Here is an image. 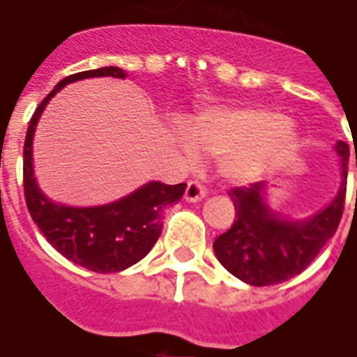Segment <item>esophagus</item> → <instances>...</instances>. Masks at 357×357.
I'll return each instance as SVG.
<instances>
[{
  "instance_id": "esophagus-1",
  "label": "esophagus",
  "mask_w": 357,
  "mask_h": 357,
  "mask_svg": "<svg viewBox=\"0 0 357 357\" xmlns=\"http://www.w3.org/2000/svg\"><path fill=\"white\" fill-rule=\"evenodd\" d=\"M207 194V190L199 184V182H188L186 184V190H184V199L190 202V204H196V202H202Z\"/></svg>"
}]
</instances>
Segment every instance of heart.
<instances>
[{
	"instance_id": "b5f03b06",
	"label": "heart",
	"mask_w": 357,
	"mask_h": 357,
	"mask_svg": "<svg viewBox=\"0 0 357 357\" xmlns=\"http://www.w3.org/2000/svg\"><path fill=\"white\" fill-rule=\"evenodd\" d=\"M175 137L190 160L197 150L218 158V175L238 186L268 175L298 142L291 119L259 106L204 108L190 119L188 131L178 129Z\"/></svg>"
}]
</instances>
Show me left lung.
I'll use <instances>...</instances> for the list:
<instances>
[{"label":"left lung","instance_id":"8db88e82","mask_svg":"<svg viewBox=\"0 0 357 357\" xmlns=\"http://www.w3.org/2000/svg\"><path fill=\"white\" fill-rule=\"evenodd\" d=\"M340 158V186L327 207L304 218L285 217L268 204V184L228 192L236 207L232 228L213 243L220 264L241 282L264 287L287 282L308 266L335 236L344 209L350 148L335 144ZM357 167V152H356Z\"/></svg>","mask_w":357,"mask_h":357}]
</instances>
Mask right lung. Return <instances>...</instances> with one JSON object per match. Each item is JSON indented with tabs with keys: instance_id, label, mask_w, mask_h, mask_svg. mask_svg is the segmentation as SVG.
I'll use <instances>...</instances> for the list:
<instances>
[{
	"instance_id": "1",
	"label": "right lung",
	"mask_w": 357,
	"mask_h": 357,
	"mask_svg": "<svg viewBox=\"0 0 357 357\" xmlns=\"http://www.w3.org/2000/svg\"><path fill=\"white\" fill-rule=\"evenodd\" d=\"M89 77H119L127 72L118 66H104L68 75L54 85L33 112L24 140V197L32 220L47 241L68 261L91 272L110 274L144 259L160 238L161 213L176 204L186 184H163L152 181L116 202L93 207L56 204L43 194L33 173V135L49 100L68 83Z\"/></svg>"
}]
</instances>
